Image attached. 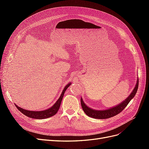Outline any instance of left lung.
<instances>
[{
	"mask_svg": "<svg viewBox=\"0 0 149 149\" xmlns=\"http://www.w3.org/2000/svg\"><path fill=\"white\" fill-rule=\"evenodd\" d=\"M138 86H139V79H137L136 87H135V88L134 89L133 91L124 101L120 103V104L107 110L97 111V110L92 109L91 108H89V107H88L86 105L84 102H83L82 98H81V104L83 109L86 114L94 119H104L112 118V117L119 114L120 112L123 111L124 109V108L127 106L130 100H131L134 97V96L136 95V94L137 91Z\"/></svg>",
	"mask_w": 149,
	"mask_h": 149,
	"instance_id": "left-lung-1",
	"label": "left lung"
}]
</instances>
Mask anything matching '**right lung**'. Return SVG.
<instances>
[{"label": "right lung", "mask_w": 149, "mask_h": 149, "mask_svg": "<svg viewBox=\"0 0 149 149\" xmlns=\"http://www.w3.org/2000/svg\"><path fill=\"white\" fill-rule=\"evenodd\" d=\"M71 83H70L69 84H68L66 86L65 88L63 89V92L61 94L60 98L58 99V101L55 103V104H54L52 107L49 108V109H48L47 110H44V111H28V110H26L24 109H22V108L17 106L16 104H15V106L17 109L22 112V114L25 115L26 116L29 117V118H33V119H46V118H49V117H52L57 113V112L60 107L61 102L65 92L66 91L67 88L71 85Z\"/></svg>", "instance_id": "1"}]
</instances>
